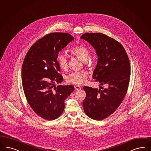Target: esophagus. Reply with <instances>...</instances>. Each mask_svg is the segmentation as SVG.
Instances as JSON below:
<instances>
[{
  "mask_svg": "<svg viewBox=\"0 0 151 151\" xmlns=\"http://www.w3.org/2000/svg\"><path fill=\"white\" fill-rule=\"evenodd\" d=\"M74 87H75V89H76L77 91H79V90H81V87L79 86H78V85L75 86Z\"/></svg>",
  "mask_w": 151,
  "mask_h": 151,
  "instance_id": "esophagus-1",
  "label": "esophagus"
}]
</instances>
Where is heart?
Here are the masks:
<instances>
[{
  "mask_svg": "<svg viewBox=\"0 0 151 151\" xmlns=\"http://www.w3.org/2000/svg\"><path fill=\"white\" fill-rule=\"evenodd\" d=\"M70 52L73 55L77 56L83 61L84 64H87V60L89 57L88 49L83 45H78L73 47L70 50ZM58 63L61 68L64 70L67 69L68 62L67 58L63 54L58 56ZM87 81V73L86 72H76L69 74L67 78V81L69 83H84Z\"/></svg>",
  "mask_w": 151,
  "mask_h": 151,
  "instance_id": "1",
  "label": "heart"
}]
</instances>
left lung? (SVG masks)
Returning <instances> with one entry per match:
<instances>
[{
    "label": "left lung",
    "instance_id": "1",
    "mask_svg": "<svg viewBox=\"0 0 151 151\" xmlns=\"http://www.w3.org/2000/svg\"><path fill=\"white\" fill-rule=\"evenodd\" d=\"M81 38L94 47L98 56L93 78L101 86L108 84L107 88L100 86L102 89L84 86V111L90 118L102 120L115 111L127 93L130 77L128 56L120 43L105 34L86 33Z\"/></svg>",
    "mask_w": 151,
    "mask_h": 151
}]
</instances>
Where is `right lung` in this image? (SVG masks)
Returning <instances> with one entry per match:
<instances>
[{"instance_id": "add662e5", "label": "right lung", "mask_w": 151, "mask_h": 151, "mask_svg": "<svg viewBox=\"0 0 151 151\" xmlns=\"http://www.w3.org/2000/svg\"><path fill=\"white\" fill-rule=\"evenodd\" d=\"M73 40L67 33L47 34L30 47L23 63L22 82L26 100L34 111L45 120H55L62 115L64 101L74 89L72 85L55 86L63 79L59 73V53Z\"/></svg>"}]
</instances>
